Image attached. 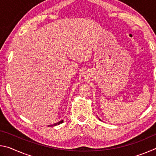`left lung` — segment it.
Wrapping results in <instances>:
<instances>
[{"label":"left lung","mask_w":156,"mask_h":156,"mask_svg":"<svg viewBox=\"0 0 156 156\" xmlns=\"http://www.w3.org/2000/svg\"><path fill=\"white\" fill-rule=\"evenodd\" d=\"M99 120H100V119H99Z\"/></svg>","instance_id":"left-lung-1"}]
</instances>
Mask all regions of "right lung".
I'll return each mask as SVG.
<instances>
[{
  "mask_svg": "<svg viewBox=\"0 0 156 156\" xmlns=\"http://www.w3.org/2000/svg\"><path fill=\"white\" fill-rule=\"evenodd\" d=\"M62 122H63V120H60V121H59V122H56V123H54V124H53V125H48V126H56V125H60V124H62Z\"/></svg>",
  "mask_w": 156,
  "mask_h": 156,
  "instance_id": "right-lung-1",
  "label": "right lung"
}]
</instances>
